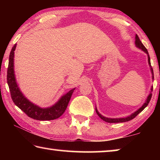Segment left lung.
Wrapping results in <instances>:
<instances>
[{
  "mask_svg": "<svg viewBox=\"0 0 160 160\" xmlns=\"http://www.w3.org/2000/svg\"><path fill=\"white\" fill-rule=\"evenodd\" d=\"M135 45H136L137 47H138L140 49H142V51H144L145 52L148 54V63L150 65V66L151 68V72L152 73V79H154V73H153V70H152V68L151 66V63H150V56H149V53H148V51L147 50V48L145 47V46L142 44V43L140 42V40L139 39V37L138 35L136 34L135 35ZM153 90V88L152 87L151 88V91L152 92ZM151 97H152V93L150 92V94H149V96L148 97V99L146 100V102L144 104L142 105V106L140 108V109L136 111V112H134L132 114H131V116H128V117L126 118H107V117H104V116H103L102 114H100V113L98 112V111H97V108L95 109L96 110V112L97 113V115H98L100 118H101L103 121H106V122L108 123H122V122H126V121H131L132 120V118H134L135 116H136L138 114H139V113L142 112V111L145 109V108L148 106L149 102H150V99H151Z\"/></svg>",
  "mask_w": 160,
  "mask_h": 160,
  "instance_id": "left-lung-1",
  "label": "left lung"
}]
</instances>
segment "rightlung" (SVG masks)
<instances>
[{
    "label": "right lung",
    "instance_id": "obj_1",
    "mask_svg": "<svg viewBox=\"0 0 160 160\" xmlns=\"http://www.w3.org/2000/svg\"><path fill=\"white\" fill-rule=\"evenodd\" d=\"M15 48L16 44L13 46L10 51L7 72V82L13 102L29 117L36 120L50 121L59 118L66 111L75 88L63 95L56 104L51 107L43 109L32 104L22 94L16 82L14 73V63H13Z\"/></svg>",
    "mask_w": 160,
    "mask_h": 160
}]
</instances>
